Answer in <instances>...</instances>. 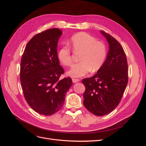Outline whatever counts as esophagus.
Instances as JSON below:
<instances>
[{"label": "esophagus", "mask_w": 146, "mask_h": 146, "mask_svg": "<svg viewBox=\"0 0 146 146\" xmlns=\"http://www.w3.org/2000/svg\"><path fill=\"white\" fill-rule=\"evenodd\" d=\"M80 81V80L79 79H77V78H72V82L73 83H76V82H78Z\"/></svg>", "instance_id": "1"}]
</instances>
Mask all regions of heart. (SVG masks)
Instances as JSON below:
<instances>
[{
    "instance_id": "1",
    "label": "heart",
    "mask_w": 146,
    "mask_h": 146,
    "mask_svg": "<svg viewBox=\"0 0 146 146\" xmlns=\"http://www.w3.org/2000/svg\"><path fill=\"white\" fill-rule=\"evenodd\" d=\"M70 47L76 52H80V62L72 66L68 75L72 77H80L98 70L102 66L107 56V47L105 43L96 40L95 37L85 32L74 35L70 39ZM60 62L69 66L72 63V53L70 47L62 46L57 52Z\"/></svg>"
}]
</instances>
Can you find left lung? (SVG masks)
I'll list each match as a JSON object with an SVG mask.
<instances>
[{
	"label": "left lung",
	"mask_w": 146,
	"mask_h": 146,
	"mask_svg": "<svg viewBox=\"0 0 146 146\" xmlns=\"http://www.w3.org/2000/svg\"><path fill=\"white\" fill-rule=\"evenodd\" d=\"M109 51L96 74L82 80L85 86L83 104L96 116L106 115L115 109L122 99L128 83V64L123 47L116 39L104 31Z\"/></svg>",
	"instance_id": "1"
}]
</instances>
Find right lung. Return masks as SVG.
I'll use <instances>...</instances> for the list:
<instances>
[{
	"mask_svg": "<svg viewBox=\"0 0 146 146\" xmlns=\"http://www.w3.org/2000/svg\"><path fill=\"white\" fill-rule=\"evenodd\" d=\"M62 31L50 29L30 39L22 56L20 80L24 98L35 111L49 116L63 107L66 92L72 86L57 57V44Z\"/></svg>",
	"mask_w": 146,
	"mask_h": 146,
	"instance_id": "obj_1",
	"label": "right lung"
}]
</instances>
